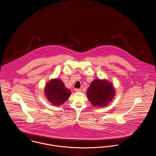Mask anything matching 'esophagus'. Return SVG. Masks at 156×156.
<instances>
[{
  "label": "esophagus",
  "instance_id": "esophagus-1",
  "mask_svg": "<svg viewBox=\"0 0 156 156\" xmlns=\"http://www.w3.org/2000/svg\"><path fill=\"white\" fill-rule=\"evenodd\" d=\"M75 90L76 92H80L81 91V89H75Z\"/></svg>",
  "mask_w": 156,
  "mask_h": 156
}]
</instances>
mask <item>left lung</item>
<instances>
[{
    "label": "left lung",
    "mask_w": 156,
    "mask_h": 156,
    "mask_svg": "<svg viewBox=\"0 0 156 156\" xmlns=\"http://www.w3.org/2000/svg\"><path fill=\"white\" fill-rule=\"evenodd\" d=\"M115 88L106 80H94L87 90V97L95 107H104L111 102L115 97Z\"/></svg>",
    "instance_id": "1"
}]
</instances>
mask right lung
Masks as SVG:
<instances>
[{
    "label": "right lung",
    "mask_w": 156,
    "mask_h": 156,
    "mask_svg": "<svg viewBox=\"0 0 156 156\" xmlns=\"http://www.w3.org/2000/svg\"><path fill=\"white\" fill-rule=\"evenodd\" d=\"M44 92L48 101L55 106L64 103L71 94L66 88L64 82L58 79L48 82L45 87Z\"/></svg>",
    "instance_id": "1"
}]
</instances>
